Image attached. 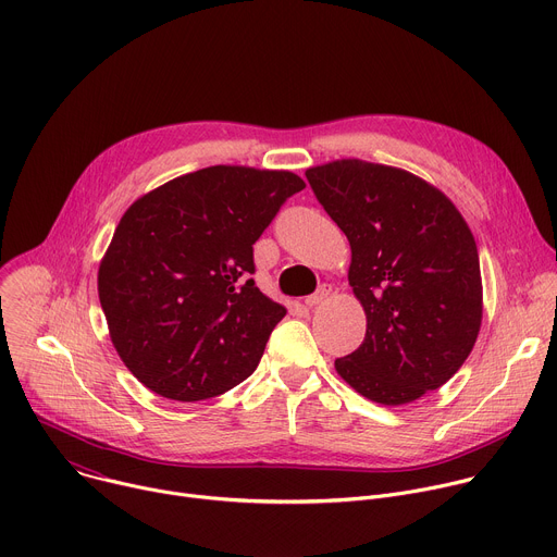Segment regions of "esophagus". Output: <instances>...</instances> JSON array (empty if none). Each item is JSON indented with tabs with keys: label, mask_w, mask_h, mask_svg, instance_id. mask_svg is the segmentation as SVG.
Returning a JSON list of instances; mask_svg holds the SVG:
<instances>
[{
	"label": "esophagus",
	"mask_w": 557,
	"mask_h": 557,
	"mask_svg": "<svg viewBox=\"0 0 557 557\" xmlns=\"http://www.w3.org/2000/svg\"><path fill=\"white\" fill-rule=\"evenodd\" d=\"M331 293H333V286H331V284L320 286V288H317L312 295H308V297H306V306H308V308H312V306H320V304H324V301L331 297Z\"/></svg>",
	"instance_id": "esophagus-1"
}]
</instances>
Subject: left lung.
<instances>
[{
  "label": "left lung",
  "mask_w": 557,
  "mask_h": 557,
  "mask_svg": "<svg viewBox=\"0 0 557 557\" xmlns=\"http://www.w3.org/2000/svg\"><path fill=\"white\" fill-rule=\"evenodd\" d=\"M306 178L348 237V282L368 322L335 370L374 404H412L458 372L481 333L473 235L441 189L406 170L342 158Z\"/></svg>",
  "instance_id": "obj_1"
}]
</instances>
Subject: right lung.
<instances>
[{
  "label": "right lung",
  "instance_id": "obj_1",
  "mask_svg": "<svg viewBox=\"0 0 557 557\" xmlns=\"http://www.w3.org/2000/svg\"><path fill=\"white\" fill-rule=\"evenodd\" d=\"M304 187L284 170L213 165L129 205L99 264V299L145 387L191 404L253 374L286 314L249 277L253 245Z\"/></svg>",
  "mask_w": 557,
  "mask_h": 557
}]
</instances>
